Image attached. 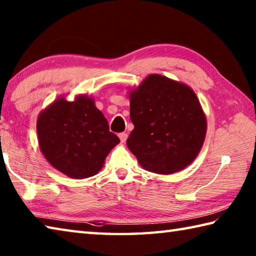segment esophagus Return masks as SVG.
I'll return each mask as SVG.
<instances>
[{"instance_id":"esophagus-1","label":"esophagus","mask_w":256,"mask_h":256,"mask_svg":"<svg viewBox=\"0 0 256 256\" xmlns=\"http://www.w3.org/2000/svg\"><path fill=\"white\" fill-rule=\"evenodd\" d=\"M118 138H120V142H122V144H124V142L126 141V138H128V134L125 133V132H122V133L118 134Z\"/></svg>"}]
</instances>
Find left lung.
I'll return each mask as SVG.
<instances>
[{"instance_id":"obj_1","label":"left lung","mask_w":256,"mask_h":256,"mask_svg":"<svg viewBox=\"0 0 256 256\" xmlns=\"http://www.w3.org/2000/svg\"><path fill=\"white\" fill-rule=\"evenodd\" d=\"M134 125L128 148L144 170L172 174L196 158L206 132V118L188 86L150 74L130 92Z\"/></svg>"}]
</instances>
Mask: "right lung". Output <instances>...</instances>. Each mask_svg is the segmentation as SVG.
<instances>
[{"label":"right lung","instance_id":"add662e5","mask_svg":"<svg viewBox=\"0 0 256 256\" xmlns=\"http://www.w3.org/2000/svg\"><path fill=\"white\" fill-rule=\"evenodd\" d=\"M37 134L47 162L76 180L96 175L120 142L94 99L86 94L74 102L56 99L38 116Z\"/></svg>","mask_w":256,"mask_h":256}]
</instances>
